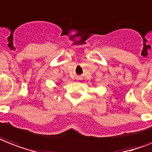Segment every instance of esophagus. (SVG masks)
<instances>
[{
	"instance_id": "esophagus-1",
	"label": "esophagus",
	"mask_w": 152,
	"mask_h": 152,
	"mask_svg": "<svg viewBox=\"0 0 152 152\" xmlns=\"http://www.w3.org/2000/svg\"><path fill=\"white\" fill-rule=\"evenodd\" d=\"M76 80H80V77H77V78H76Z\"/></svg>"
}]
</instances>
